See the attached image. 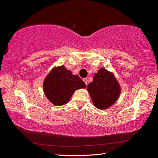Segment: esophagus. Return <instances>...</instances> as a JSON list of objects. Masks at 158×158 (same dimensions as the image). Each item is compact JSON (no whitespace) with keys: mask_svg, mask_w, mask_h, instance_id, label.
I'll return each mask as SVG.
<instances>
[{"mask_svg":"<svg viewBox=\"0 0 158 158\" xmlns=\"http://www.w3.org/2000/svg\"><path fill=\"white\" fill-rule=\"evenodd\" d=\"M83 81H84V83H85V85H87V84H88V79H87V78H84V79H83Z\"/></svg>","mask_w":158,"mask_h":158,"instance_id":"obj_1","label":"esophagus"}]
</instances>
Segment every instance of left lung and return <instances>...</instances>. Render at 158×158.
Returning <instances> with one entry per match:
<instances>
[{"mask_svg":"<svg viewBox=\"0 0 158 158\" xmlns=\"http://www.w3.org/2000/svg\"><path fill=\"white\" fill-rule=\"evenodd\" d=\"M87 90L93 105L99 109H106L114 105L121 93V87L114 74L105 68L95 74Z\"/></svg>","mask_w":158,"mask_h":158,"instance_id":"left-lung-1","label":"left lung"}]
</instances>
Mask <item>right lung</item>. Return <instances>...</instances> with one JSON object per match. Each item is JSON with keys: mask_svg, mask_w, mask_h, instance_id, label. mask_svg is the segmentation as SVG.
<instances>
[{"mask_svg": "<svg viewBox=\"0 0 158 158\" xmlns=\"http://www.w3.org/2000/svg\"><path fill=\"white\" fill-rule=\"evenodd\" d=\"M85 87V83L63 65L53 68L45 78L43 84L46 97L56 106L65 105L76 90Z\"/></svg>", "mask_w": 158, "mask_h": 158, "instance_id": "obj_1", "label": "right lung"}]
</instances>
